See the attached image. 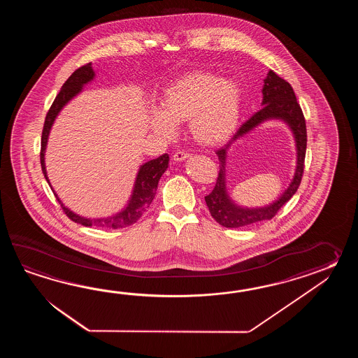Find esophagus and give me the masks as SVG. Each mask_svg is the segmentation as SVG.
Listing matches in <instances>:
<instances>
[{"mask_svg": "<svg viewBox=\"0 0 358 358\" xmlns=\"http://www.w3.org/2000/svg\"><path fill=\"white\" fill-rule=\"evenodd\" d=\"M189 153L179 151V152H176V155L173 156V160L176 161V162H180V161L187 160V159H189Z\"/></svg>", "mask_w": 358, "mask_h": 358, "instance_id": "obj_1", "label": "esophagus"}]
</instances>
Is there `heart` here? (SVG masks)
<instances>
[{
    "label": "heart",
    "mask_w": 358,
    "mask_h": 358,
    "mask_svg": "<svg viewBox=\"0 0 358 358\" xmlns=\"http://www.w3.org/2000/svg\"><path fill=\"white\" fill-rule=\"evenodd\" d=\"M162 110L150 113V128L159 136H176V122L189 120L192 138L206 147L222 145L236 133L243 105L239 84L210 71H192L169 85Z\"/></svg>",
    "instance_id": "obj_1"
}]
</instances>
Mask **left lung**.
I'll list each match as a JSON object with an SVG mask.
<instances>
[{
    "label": "left lung",
    "instance_id": "8db88e82",
    "mask_svg": "<svg viewBox=\"0 0 358 358\" xmlns=\"http://www.w3.org/2000/svg\"><path fill=\"white\" fill-rule=\"evenodd\" d=\"M262 108L256 114L252 115L251 119L244 122L231 138L225 147L216 151L220 164V171L217 182L213 192L206 196V205L208 207L211 216L220 225L225 228H242L259 221L270 220L275 213L285 205L290 198L294 196L302 180L303 174L304 156L307 145V133L303 113L298 105L297 97L294 91L287 80L282 79L273 70L267 73L262 87ZM271 120L284 122L291 130L296 143V169L289 188L271 204L259 208H247L241 206L229 197L226 185V161L227 152L231 145L238 138L246 135L255 129L261 123Z\"/></svg>",
    "mask_w": 358,
    "mask_h": 358
}]
</instances>
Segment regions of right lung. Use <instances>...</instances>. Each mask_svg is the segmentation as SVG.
<instances>
[{
	"instance_id": "right-lung-1",
	"label": "right lung",
	"mask_w": 358,
	"mask_h": 358,
	"mask_svg": "<svg viewBox=\"0 0 358 358\" xmlns=\"http://www.w3.org/2000/svg\"><path fill=\"white\" fill-rule=\"evenodd\" d=\"M94 78H96V73L92 68V64H87L82 68L76 69V71L69 76L68 80L61 87V91L56 96L54 103L50 108V111L47 113L46 120H45V127L42 131V141H41V165H42V171L45 174L47 182L50 184L59 203L71 220L76 221L84 227H99V228L107 229L125 228V227H129L131 224H134L152 203L161 176L169 168L170 159H169L168 153L162 155L157 159L147 161L139 166L128 202L119 213H113V215L105 216V217H85V216L71 211L68 206L62 203V201L57 196V193L55 192L51 182L48 179V176H47L45 156H46L47 142H48L51 129L54 127L55 120L60 114L61 110L66 106L71 99L76 97L78 94H80L83 92L84 85L93 82Z\"/></svg>"
}]
</instances>
